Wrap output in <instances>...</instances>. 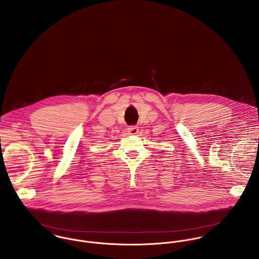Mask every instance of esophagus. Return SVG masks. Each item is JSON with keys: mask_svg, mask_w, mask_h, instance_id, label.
Returning <instances> with one entry per match:
<instances>
[{"mask_svg": "<svg viewBox=\"0 0 259 259\" xmlns=\"http://www.w3.org/2000/svg\"><path fill=\"white\" fill-rule=\"evenodd\" d=\"M127 133H128V135H131V136H136V135H138V133H139V127L136 126V125H131V126H128V128H127Z\"/></svg>", "mask_w": 259, "mask_h": 259, "instance_id": "34e87169", "label": "esophagus"}]
</instances>
